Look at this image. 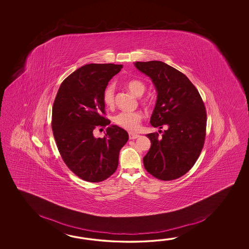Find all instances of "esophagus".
<instances>
[{"label":"esophagus","instance_id":"1","mask_svg":"<svg viewBox=\"0 0 249 249\" xmlns=\"http://www.w3.org/2000/svg\"><path fill=\"white\" fill-rule=\"evenodd\" d=\"M140 137V135L139 134H136V133H129V138H130V140H135V139H137V138Z\"/></svg>","mask_w":249,"mask_h":249}]
</instances>
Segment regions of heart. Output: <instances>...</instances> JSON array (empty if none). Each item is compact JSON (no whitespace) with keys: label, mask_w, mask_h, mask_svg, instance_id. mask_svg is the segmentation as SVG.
<instances>
[{"label":"heart","mask_w":249,"mask_h":249,"mask_svg":"<svg viewBox=\"0 0 249 249\" xmlns=\"http://www.w3.org/2000/svg\"><path fill=\"white\" fill-rule=\"evenodd\" d=\"M126 87L135 95H142L146 90V85L139 79H130L126 82ZM103 102L107 107H111L115 104V86L108 85L103 92ZM148 104V101H143ZM114 123L130 132H136L142 120V114L140 111H122L114 117Z\"/></svg>","instance_id":"1"}]
</instances>
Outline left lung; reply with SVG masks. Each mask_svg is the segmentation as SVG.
<instances>
[{"label":"left lung","mask_w":249,"mask_h":249,"mask_svg":"<svg viewBox=\"0 0 249 249\" xmlns=\"http://www.w3.org/2000/svg\"><path fill=\"white\" fill-rule=\"evenodd\" d=\"M148 75L158 90V100L151 116L154 127L167 129L147 134L151 147L143 164L155 178L178 179L196 163L204 147L207 111L198 90L185 74L162 61L135 62Z\"/></svg>","instance_id":"obj_1"}]
</instances>
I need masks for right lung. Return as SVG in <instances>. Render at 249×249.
Segmentation results:
<instances>
[{"label":"right lung","mask_w":249,"mask_h":249,"mask_svg":"<svg viewBox=\"0 0 249 249\" xmlns=\"http://www.w3.org/2000/svg\"><path fill=\"white\" fill-rule=\"evenodd\" d=\"M121 69L115 64L85 65L64 80L53 103L52 129L59 154L74 175L89 182L105 180L116 172L120 149L129 139L117 125L107 127L103 138L93 134L110 124L103 92Z\"/></svg>","instance_id":"right-lung-1"}]
</instances>
